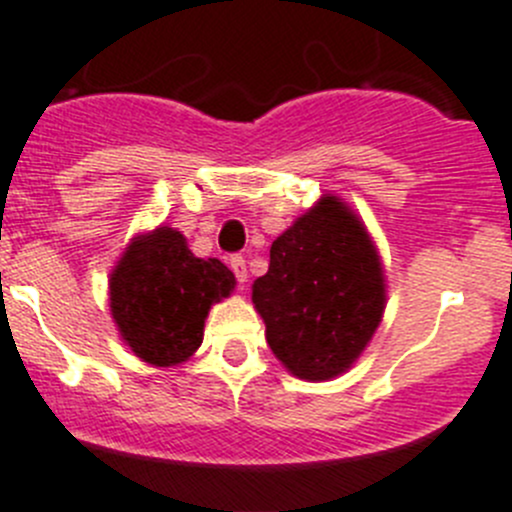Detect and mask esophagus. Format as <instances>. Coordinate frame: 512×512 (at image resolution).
Listing matches in <instances>:
<instances>
[{"instance_id":"34e87169","label":"esophagus","mask_w":512,"mask_h":512,"mask_svg":"<svg viewBox=\"0 0 512 512\" xmlns=\"http://www.w3.org/2000/svg\"><path fill=\"white\" fill-rule=\"evenodd\" d=\"M231 269H233V274H236V279L241 281V284H246L248 269H246V259H243V256H231Z\"/></svg>"}]
</instances>
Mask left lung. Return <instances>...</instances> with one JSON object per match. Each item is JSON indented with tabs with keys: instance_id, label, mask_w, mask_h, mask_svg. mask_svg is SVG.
Here are the masks:
<instances>
[{
	"instance_id": "obj_1",
	"label": "left lung",
	"mask_w": 512,
	"mask_h": 512,
	"mask_svg": "<svg viewBox=\"0 0 512 512\" xmlns=\"http://www.w3.org/2000/svg\"><path fill=\"white\" fill-rule=\"evenodd\" d=\"M251 289L269 348L302 381L345 373L386 309L373 238L335 195H322L271 243L269 271Z\"/></svg>"
}]
</instances>
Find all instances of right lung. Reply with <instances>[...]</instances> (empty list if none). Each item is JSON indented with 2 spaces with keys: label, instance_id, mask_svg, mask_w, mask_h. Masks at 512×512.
Instances as JSON below:
<instances>
[{
  "label": "right lung",
  "instance_id": "1",
  "mask_svg": "<svg viewBox=\"0 0 512 512\" xmlns=\"http://www.w3.org/2000/svg\"><path fill=\"white\" fill-rule=\"evenodd\" d=\"M236 276L198 259L170 225L131 238L109 279L111 317L131 353L157 368L185 363L203 342L205 317L231 297Z\"/></svg>",
  "mask_w": 512,
  "mask_h": 512
}]
</instances>
